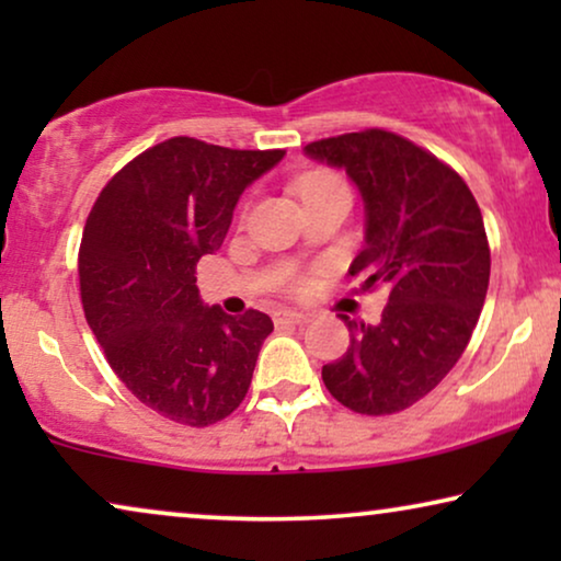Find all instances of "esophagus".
<instances>
[{
    "instance_id": "esophagus-1",
    "label": "esophagus",
    "mask_w": 561,
    "mask_h": 561,
    "mask_svg": "<svg viewBox=\"0 0 561 561\" xmlns=\"http://www.w3.org/2000/svg\"><path fill=\"white\" fill-rule=\"evenodd\" d=\"M309 313H301V311H280L278 313V319L275 321H280V324H309Z\"/></svg>"
}]
</instances>
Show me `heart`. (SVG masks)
<instances>
[{
    "mask_svg": "<svg viewBox=\"0 0 561 561\" xmlns=\"http://www.w3.org/2000/svg\"><path fill=\"white\" fill-rule=\"evenodd\" d=\"M329 191H347V186H344V181L340 179V175L327 173V171L309 173L298 181V194H301L304 198L317 196V194H329Z\"/></svg>",
    "mask_w": 561,
    "mask_h": 561,
    "instance_id": "b5f03b06",
    "label": "heart"
}]
</instances>
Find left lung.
<instances>
[{
	"instance_id": "1",
	"label": "left lung",
	"mask_w": 561,
	"mask_h": 561,
	"mask_svg": "<svg viewBox=\"0 0 561 561\" xmlns=\"http://www.w3.org/2000/svg\"><path fill=\"white\" fill-rule=\"evenodd\" d=\"M306 156L342 168L365 204V244L350 275L388 288L380 324L342 317L350 347L321 367L347 409L386 416L439 386L485 304L490 248L467 183L432 152L386 129L311 142Z\"/></svg>"
}]
</instances>
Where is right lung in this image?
<instances>
[{
    "label": "right lung",
    "mask_w": 561,
    "mask_h": 561,
    "mask_svg": "<svg viewBox=\"0 0 561 561\" xmlns=\"http://www.w3.org/2000/svg\"><path fill=\"white\" fill-rule=\"evenodd\" d=\"M283 156L171 137L122 168L89 214L83 313L117 378L160 416L209 426L248 396L273 321L206 306L196 263L221 248L244 188Z\"/></svg>",
    "instance_id": "obj_1"
}]
</instances>
